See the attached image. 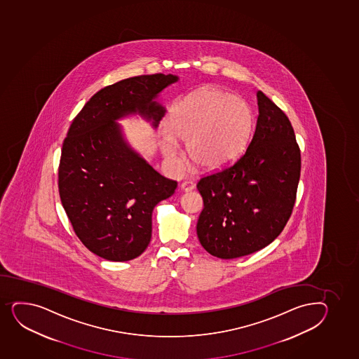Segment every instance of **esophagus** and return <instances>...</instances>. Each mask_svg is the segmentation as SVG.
<instances>
[{
	"label": "esophagus",
	"instance_id": "1",
	"mask_svg": "<svg viewBox=\"0 0 359 359\" xmlns=\"http://www.w3.org/2000/svg\"><path fill=\"white\" fill-rule=\"evenodd\" d=\"M194 187H196V185H194V182H191V180H186V182L182 184V191H185V192L192 191V189H194Z\"/></svg>",
	"mask_w": 359,
	"mask_h": 359
}]
</instances>
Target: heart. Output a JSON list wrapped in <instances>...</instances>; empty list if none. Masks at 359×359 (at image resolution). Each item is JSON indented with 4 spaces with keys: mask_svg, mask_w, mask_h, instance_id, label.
Returning <instances> with one entry per match:
<instances>
[{
    "mask_svg": "<svg viewBox=\"0 0 359 359\" xmlns=\"http://www.w3.org/2000/svg\"><path fill=\"white\" fill-rule=\"evenodd\" d=\"M251 126V110L243 100L218 90H198L170 110L162 151L166 158L179 162L177 140L186 143L196 166L220 170L243 151Z\"/></svg>",
    "mask_w": 359,
    "mask_h": 359,
    "instance_id": "heart-1",
    "label": "heart"
}]
</instances>
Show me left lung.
I'll return each instance as SVG.
<instances>
[{
    "mask_svg": "<svg viewBox=\"0 0 359 359\" xmlns=\"http://www.w3.org/2000/svg\"><path fill=\"white\" fill-rule=\"evenodd\" d=\"M259 117L247 151L197 189L204 208L197 224L205 250L237 259L271 243L293 211L300 179V148L290 118L257 91Z\"/></svg>",
    "mask_w": 359,
    "mask_h": 359,
    "instance_id": "8db88e82",
    "label": "left lung"
}]
</instances>
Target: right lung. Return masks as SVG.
Listing matches in <instances>:
<instances>
[{
	"instance_id": "add662e5",
	"label": "right lung",
	"mask_w": 359,
	"mask_h": 359,
	"mask_svg": "<svg viewBox=\"0 0 359 359\" xmlns=\"http://www.w3.org/2000/svg\"><path fill=\"white\" fill-rule=\"evenodd\" d=\"M177 79L144 74L105 86L69 126L59 163V196L78 238L102 259L124 262L142 254L151 242L153 210L177 189V182L131 149L115 120L139 112L158 127L165 108L154 98Z\"/></svg>"
}]
</instances>
